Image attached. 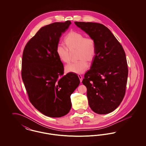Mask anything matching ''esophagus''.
Instances as JSON below:
<instances>
[{"label": "esophagus", "instance_id": "esophagus-1", "mask_svg": "<svg viewBox=\"0 0 146 146\" xmlns=\"http://www.w3.org/2000/svg\"><path fill=\"white\" fill-rule=\"evenodd\" d=\"M78 76L79 78V79H80V82H82V80H83V78H82V76H81V74H78Z\"/></svg>", "mask_w": 146, "mask_h": 146}]
</instances>
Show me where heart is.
I'll return each instance as SVG.
<instances>
[{
  "instance_id": "1",
  "label": "heart",
  "mask_w": 146,
  "mask_h": 146,
  "mask_svg": "<svg viewBox=\"0 0 146 146\" xmlns=\"http://www.w3.org/2000/svg\"><path fill=\"white\" fill-rule=\"evenodd\" d=\"M65 46L58 44L56 48V54L60 60L67 63L70 61V53L75 50L76 62L70 63L66 67L68 72L82 73L88 68L87 61H92L96 55V44L95 39L90 36H85L79 32L72 31L69 32L63 39Z\"/></svg>"
}]
</instances>
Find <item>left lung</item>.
<instances>
[{
	"mask_svg": "<svg viewBox=\"0 0 146 146\" xmlns=\"http://www.w3.org/2000/svg\"><path fill=\"white\" fill-rule=\"evenodd\" d=\"M92 37L96 52L90 70L82 83L87 88L91 109L100 114L115 110L125 96L128 67L124 49L110 30L102 24L75 22Z\"/></svg>",
	"mask_w": 146,
	"mask_h": 146,
	"instance_id": "obj_1",
	"label": "left lung"
}]
</instances>
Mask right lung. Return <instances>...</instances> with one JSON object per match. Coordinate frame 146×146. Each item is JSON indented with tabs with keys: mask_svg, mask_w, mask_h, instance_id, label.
<instances>
[{
	"mask_svg": "<svg viewBox=\"0 0 146 146\" xmlns=\"http://www.w3.org/2000/svg\"><path fill=\"white\" fill-rule=\"evenodd\" d=\"M70 21L54 22L40 28L26 44L22 59L21 76L29 100L49 117L66 115L71 109L70 95L79 86L76 73L64 74L56 48Z\"/></svg>",
	"mask_w": 146,
	"mask_h": 146,
	"instance_id": "1",
	"label": "right lung"
}]
</instances>
